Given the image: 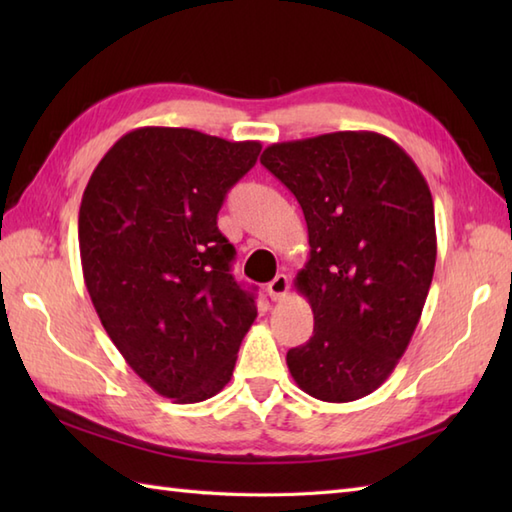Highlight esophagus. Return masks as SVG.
I'll return each mask as SVG.
<instances>
[{
	"label": "esophagus",
	"instance_id": "34e87169",
	"mask_svg": "<svg viewBox=\"0 0 512 512\" xmlns=\"http://www.w3.org/2000/svg\"><path fill=\"white\" fill-rule=\"evenodd\" d=\"M288 288H290L288 277H286V275H277V277L266 286V292H268V297L273 299V301H281V299L286 297Z\"/></svg>",
	"mask_w": 512,
	"mask_h": 512
}]
</instances>
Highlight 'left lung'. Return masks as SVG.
<instances>
[{"mask_svg":"<svg viewBox=\"0 0 512 512\" xmlns=\"http://www.w3.org/2000/svg\"><path fill=\"white\" fill-rule=\"evenodd\" d=\"M262 165L295 195L308 262L295 288L314 332L286 363L325 402L372 394L394 372L420 321L436 268L429 184L407 151L376 132H332L264 149Z\"/></svg>","mask_w":512,"mask_h":512,"instance_id":"obj_1","label":"left lung"}]
</instances>
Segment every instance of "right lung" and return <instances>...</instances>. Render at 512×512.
Returning <instances> with one entry per match:
<instances>
[{"label": "right lung", "instance_id": "obj_1", "mask_svg": "<svg viewBox=\"0 0 512 512\" xmlns=\"http://www.w3.org/2000/svg\"><path fill=\"white\" fill-rule=\"evenodd\" d=\"M262 143L138 127L92 171L79 209L83 279L127 365L180 405L220 394L257 317L217 228Z\"/></svg>", "mask_w": 512, "mask_h": 512}]
</instances>
